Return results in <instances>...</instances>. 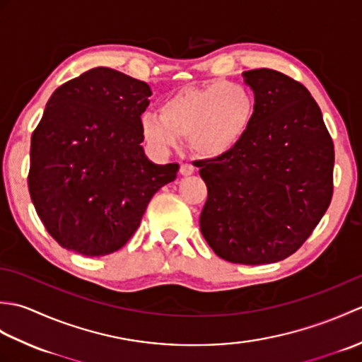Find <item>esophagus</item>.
Segmentation results:
<instances>
[{"instance_id": "esophagus-1", "label": "esophagus", "mask_w": 362, "mask_h": 362, "mask_svg": "<svg viewBox=\"0 0 362 362\" xmlns=\"http://www.w3.org/2000/svg\"><path fill=\"white\" fill-rule=\"evenodd\" d=\"M180 174H182V175H191V174H194V166L189 165V163H182V165H180Z\"/></svg>"}]
</instances>
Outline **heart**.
Wrapping results in <instances>:
<instances>
[{
    "label": "heart",
    "instance_id": "obj_1",
    "mask_svg": "<svg viewBox=\"0 0 362 362\" xmlns=\"http://www.w3.org/2000/svg\"><path fill=\"white\" fill-rule=\"evenodd\" d=\"M257 98L241 82L219 81L183 87L160 104L158 113H144L140 130L151 148L168 153L185 138L191 152L219 158L235 151L255 121Z\"/></svg>",
    "mask_w": 362,
    "mask_h": 362
}]
</instances>
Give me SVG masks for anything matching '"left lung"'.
I'll list each match as a JSON object with an SVG mask.
<instances>
[{
    "label": "left lung",
    "instance_id": "8db88e82",
    "mask_svg": "<svg viewBox=\"0 0 362 362\" xmlns=\"http://www.w3.org/2000/svg\"><path fill=\"white\" fill-rule=\"evenodd\" d=\"M257 113L244 141L197 161L209 197L201 232L218 257L238 264L288 258L316 228L333 196L334 146L302 83L280 71H244Z\"/></svg>",
    "mask_w": 362,
    "mask_h": 362
}]
</instances>
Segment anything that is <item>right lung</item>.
Here are the masks:
<instances>
[{"label":"right lung","instance_id":"right-lung-1","mask_svg":"<svg viewBox=\"0 0 362 362\" xmlns=\"http://www.w3.org/2000/svg\"><path fill=\"white\" fill-rule=\"evenodd\" d=\"M151 87L105 66L51 95L30 138L29 194L48 233L64 249L104 257L140 227L152 196L179 165L146 157L140 130Z\"/></svg>","mask_w":362,"mask_h":362}]
</instances>
